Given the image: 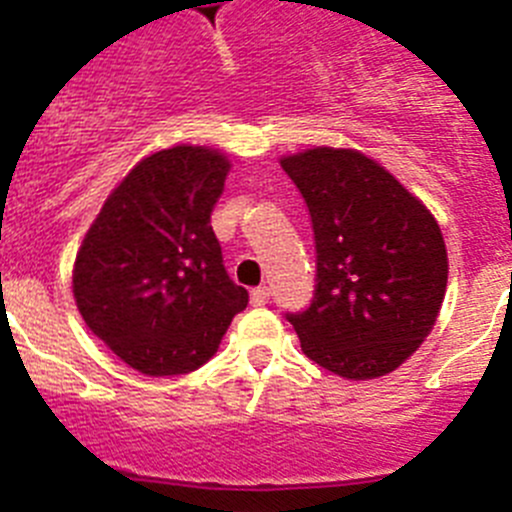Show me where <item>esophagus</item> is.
<instances>
[{
	"label": "esophagus",
	"mask_w": 512,
	"mask_h": 512,
	"mask_svg": "<svg viewBox=\"0 0 512 512\" xmlns=\"http://www.w3.org/2000/svg\"><path fill=\"white\" fill-rule=\"evenodd\" d=\"M267 300H270V290H267V288H255L250 293V303L255 305V308H257V305H265Z\"/></svg>",
	"instance_id": "1"
}]
</instances>
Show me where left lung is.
Returning a JSON list of instances; mask_svg holds the SVG:
<instances>
[{"instance_id": "obj_1", "label": "left lung", "mask_w": 512, "mask_h": 512, "mask_svg": "<svg viewBox=\"0 0 512 512\" xmlns=\"http://www.w3.org/2000/svg\"><path fill=\"white\" fill-rule=\"evenodd\" d=\"M308 204L315 295L288 313L310 361L351 381L399 369L437 323L447 247L434 214L356 148L280 159Z\"/></svg>"}]
</instances>
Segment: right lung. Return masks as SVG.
<instances>
[{
	"instance_id": "obj_1",
	"label": "right lung",
	"mask_w": 512,
	"mask_h": 512,
	"mask_svg": "<svg viewBox=\"0 0 512 512\" xmlns=\"http://www.w3.org/2000/svg\"><path fill=\"white\" fill-rule=\"evenodd\" d=\"M229 161L209 146H171L138 161L90 224L73 267L85 326L131 369L179 376L217 353L247 308L229 280L212 209Z\"/></svg>"
}]
</instances>
